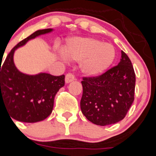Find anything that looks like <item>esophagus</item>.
Segmentation results:
<instances>
[{
  "label": "esophagus",
  "mask_w": 156,
  "mask_h": 156,
  "mask_svg": "<svg viewBox=\"0 0 156 156\" xmlns=\"http://www.w3.org/2000/svg\"><path fill=\"white\" fill-rule=\"evenodd\" d=\"M74 80H75V76H74L71 73L67 74L66 76H65V83H66V84H68V83L73 81Z\"/></svg>",
  "instance_id": "1"
}]
</instances>
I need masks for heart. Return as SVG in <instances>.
Here are the masks:
<instances>
[{"instance_id":"obj_1","label":"heart","mask_w":156,"mask_h":156,"mask_svg":"<svg viewBox=\"0 0 156 156\" xmlns=\"http://www.w3.org/2000/svg\"><path fill=\"white\" fill-rule=\"evenodd\" d=\"M63 54L69 60L80 62L81 73L88 77L102 75L115 57V51L111 44L88 37L69 39L64 47Z\"/></svg>"}]
</instances>
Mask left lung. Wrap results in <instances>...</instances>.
Returning a JSON list of instances; mask_svg holds the SVG:
<instances>
[{
	"mask_svg": "<svg viewBox=\"0 0 156 156\" xmlns=\"http://www.w3.org/2000/svg\"><path fill=\"white\" fill-rule=\"evenodd\" d=\"M81 109L88 121L101 126L126 117L134 101L135 74L128 55L122 51L118 65L98 77L83 78Z\"/></svg>",
	"mask_w": 156,
	"mask_h": 156,
	"instance_id": "left-lung-1",
	"label": "left lung"
}]
</instances>
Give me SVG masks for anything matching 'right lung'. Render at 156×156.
Returning a JSON list of instances; mask_svg holds the SVG:
<instances>
[{"mask_svg": "<svg viewBox=\"0 0 156 156\" xmlns=\"http://www.w3.org/2000/svg\"><path fill=\"white\" fill-rule=\"evenodd\" d=\"M53 30L48 28L34 32L19 42L8 54L2 66L0 65V107L6 108L11 119L34 123L43 121L52 112L55 94L65 85V75L22 73L14 65V54L28 41Z\"/></svg>", "mask_w": 156, "mask_h": 156, "instance_id": "right-lung-1", "label": "right lung"}]
</instances>
